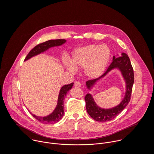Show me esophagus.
Returning <instances> with one entry per match:
<instances>
[{
	"label": "esophagus",
	"mask_w": 154,
	"mask_h": 154,
	"mask_svg": "<svg viewBox=\"0 0 154 154\" xmlns=\"http://www.w3.org/2000/svg\"><path fill=\"white\" fill-rule=\"evenodd\" d=\"M74 85H75V87H77V88H81V84L79 82H78V81L76 82L75 83Z\"/></svg>",
	"instance_id": "esophagus-1"
}]
</instances>
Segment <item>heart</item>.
I'll list each match as a JSON object with an SVG mask.
<instances>
[{"instance_id": "b5f03b06", "label": "heart", "mask_w": 154, "mask_h": 154, "mask_svg": "<svg viewBox=\"0 0 154 154\" xmlns=\"http://www.w3.org/2000/svg\"><path fill=\"white\" fill-rule=\"evenodd\" d=\"M110 55L108 46L91 44L74 50L70 60H65L63 63L71 72H75L76 69L84 67V72L88 78L95 79L104 72Z\"/></svg>"}]
</instances>
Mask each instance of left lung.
Masks as SVG:
<instances>
[{"label": "left lung", "mask_w": 154, "mask_h": 154, "mask_svg": "<svg viewBox=\"0 0 154 154\" xmlns=\"http://www.w3.org/2000/svg\"><path fill=\"white\" fill-rule=\"evenodd\" d=\"M116 69H118L120 72L126 84L125 95L123 99L119 105L110 109H103L99 107L96 104L91 94L88 93L85 97L87 111L89 115L97 122H107L114 119L128 106L130 101L132 87L134 82V73L130 59L128 54L125 53H122L121 56L119 57L113 56L112 62L105 73L97 79L87 81L86 86L88 89L91 91L96 82L106 76L110 71Z\"/></svg>", "instance_id": "obj_1"}]
</instances>
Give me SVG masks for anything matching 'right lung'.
Segmentation results:
<instances>
[{"label":"right lung","instance_id":"obj_1","mask_svg":"<svg viewBox=\"0 0 154 154\" xmlns=\"http://www.w3.org/2000/svg\"><path fill=\"white\" fill-rule=\"evenodd\" d=\"M66 42V40L63 39H58V40H50L47 41L42 44L36 45L34 48H32L29 53L26 56L25 61L29 60V59L34 57L37 55H38L41 53H43L49 48L54 47L60 46L62 44H65ZM73 85V83H71L68 85H63L60 88L59 94L58 96L57 103L56 108L54 111L48 116L41 117L37 116L31 112L29 111L31 114L40 122L44 124H52L56 123L61 120L64 115V100L65 97L69 90L71 89Z\"/></svg>","mask_w":154,"mask_h":154}]
</instances>
